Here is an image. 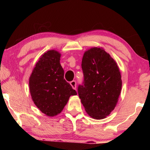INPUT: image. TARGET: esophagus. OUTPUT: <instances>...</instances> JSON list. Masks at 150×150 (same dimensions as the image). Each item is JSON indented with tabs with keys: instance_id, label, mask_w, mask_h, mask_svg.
I'll use <instances>...</instances> for the list:
<instances>
[{
	"instance_id": "esophagus-1",
	"label": "esophagus",
	"mask_w": 150,
	"mask_h": 150,
	"mask_svg": "<svg viewBox=\"0 0 150 150\" xmlns=\"http://www.w3.org/2000/svg\"><path fill=\"white\" fill-rule=\"evenodd\" d=\"M70 85H71V87H72L74 89H76V81H71L70 82Z\"/></svg>"
}]
</instances>
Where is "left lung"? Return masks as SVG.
<instances>
[{"instance_id": "left-lung-1", "label": "left lung", "mask_w": 150, "mask_h": 150, "mask_svg": "<svg viewBox=\"0 0 150 150\" xmlns=\"http://www.w3.org/2000/svg\"><path fill=\"white\" fill-rule=\"evenodd\" d=\"M84 80L78 93L86 112L96 120L108 116L115 107L122 89L119 67L102 48L86 51L81 64Z\"/></svg>"}]
</instances>
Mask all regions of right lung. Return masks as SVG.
<instances>
[{
	"mask_svg": "<svg viewBox=\"0 0 150 150\" xmlns=\"http://www.w3.org/2000/svg\"><path fill=\"white\" fill-rule=\"evenodd\" d=\"M60 57L61 54L54 50L44 53L29 79L33 101L43 113L50 117L60 113L69 98L77 94L64 79Z\"/></svg>",
	"mask_w": 150,
	"mask_h": 150,
	"instance_id": "right-lung-1",
	"label": "right lung"
}]
</instances>
